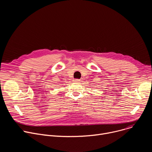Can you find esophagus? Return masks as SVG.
Wrapping results in <instances>:
<instances>
[{
    "label": "esophagus",
    "mask_w": 152,
    "mask_h": 152,
    "mask_svg": "<svg viewBox=\"0 0 152 152\" xmlns=\"http://www.w3.org/2000/svg\"><path fill=\"white\" fill-rule=\"evenodd\" d=\"M73 80V82H79L80 81V80L79 79H74Z\"/></svg>",
    "instance_id": "1"
}]
</instances>
